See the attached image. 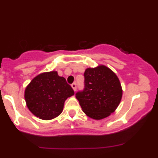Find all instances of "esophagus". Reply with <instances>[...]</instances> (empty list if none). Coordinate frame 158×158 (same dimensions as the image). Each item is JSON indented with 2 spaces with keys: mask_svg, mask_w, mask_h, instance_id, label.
<instances>
[{
  "mask_svg": "<svg viewBox=\"0 0 158 158\" xmlns=\"http://www.w3.org/2000/svg\"><path fill=\"white\" fill-rule=\"evenodd\" d=\"M71 87L74 91H76V90H77V84H76V83H73V84L71 85Z\"/></svg>",
  "mask_w": 158,
  "mask_h": 158,
  "instance_id": "esophagus-1",
  "label": "esophagus"
}]
</instances>
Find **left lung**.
Instances as JSON below:
<instances>
[{
  "label": "left lung",
  "instance_id": "obj_1",
  "mask_svg": "<svg viewBox=\"0 0 158 158\" xmlns=\"http://www.w3.org/2000/svg\"><path fill=\"white\" fill-rule=\"evenodd\" d=\"M85 89L78 92L83 112L90 118L99 120L114 113L120 103L123 89L119 78L106 65L85 70Z\"/></svg>",
  "mask_w": 158,
  "mask_h": 158
}]
</instances>
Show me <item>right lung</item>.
<instances>
[{"mask_svg": "<svg viewBox=\"0 0 158 158\" xmlns=\"http://www.w3.org/2000/svg\"><path fill=\"white\" fill-rule=\"evenodd\" d=\"M73 95L74 91L71 86L55 70L36 76L24 90L28 109L44 120H50L60 115L65 100Z\"/></svg>", "mask_w": 158, "mask_h": 158, "instance_id": "right-lung-1", "label": "right lung"}]
</instances>
